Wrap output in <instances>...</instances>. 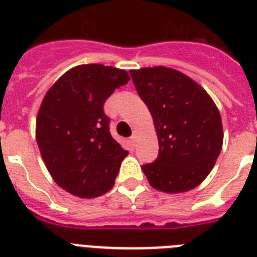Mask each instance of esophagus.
Returning a JSON list of instances; mask_svg holds the SVG:
<instances>
[{"instance_id":"obj_1","label":"esophagus","mask_w":257,"mask_h":257,"mask_svg":"<svg viewBox=\"0 0 257 257\" xmlns=\"http://www.w3.org/2000/svg\"><path fill=\"white\" fill-rule=\"evenodd\" d=\"M129 141H131V144H132L133 147L136 145V141H137V133H136V132L133 133L132 136H131V139H129Z\"/></svg>"}]
</instances>
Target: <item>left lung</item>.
Segmentation results:
<instances>
[{
    "instance_id": "obj_1",
    "label": "left lung",
    "mask_w": 257,
    "mask_h": 257,
    "mask_svg": "<svg viewBox=\"0 0 257 257\" xmlns=\"http://www.w3.org/2000/svg\"><path fill=\"white\" fill-rule=\"evenodd\" d=\"M129 73L159 140L157 160L141 169L157 191H191L209 175L223 147L219 109L203 86L179 70L153 66Z\"/></svg>"
}]
</instances>
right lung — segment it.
Returning a JSON list of instances; mask_svg holds the SVG:
<instances>
[{"label": "right lung", "mask_w": 257, "mask_h": 257, "mask_svg": "<svg viewBox=\"0 0 257 257\" xmlns=\"http://www.w3.org/2000/svg\"><path fill=\"white\" fill-rule=\"evenodd\" d=\"M128 81L126 70L86 64L65 72L46 92L36 140L50 176L70 195L92 199L114 185L128 151L109 132L104 102Z\"/></svg>", "instance_id": "obj_1"}]
</instances>
